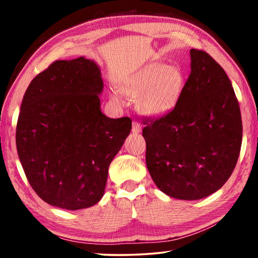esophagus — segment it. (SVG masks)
Here are the masks:
<instances>
[{"label": "esophagus", "instance_id": "1", "mask_svg": "<svg viewBox=\"0 0 258 258\" xmlns=\"http://www.w3.org/2000/svg\"><path fill=\"white\" fill-rule=\"evenodd\" d=\"M132 132H133L134 134H139L140 132H141V125L139 124V121H137V120H133Z\"/></svg>", "mask_w": 258, "mask_h": 258}]
</instances>
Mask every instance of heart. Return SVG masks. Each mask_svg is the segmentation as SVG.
Instances as JSON below:
<instances>
[{"mask_svg": "<svg viewBox=\"0 0 258 258\" xmlns=\"http://www.w3.org/2000/svg\"><path fill=\"white\" fill-rule=\"evenodd\" d=\"M184 78L180 69L163 63H151L128 77L120 90L127 97L139 98V107L149 116H161L171 111L180 99ZM115 102H120L117 93H112Z\"/></svg>", "mask_w": 258, "mask_h": 258, "instance_id": "heart-1", "label": "heart"}]
</instances>
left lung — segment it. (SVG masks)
I'll use <instances>...</instances> for the list:
<instances>
[{
	"mask_svg": "<svg viewBox=\"0 0 258 258\" xmlns=\"http://www.w3.org/2000/svg\"><path fill=\"white\" fill-rule=\"evenodd\" d=\"M191 73L177 103L145 118L146 163L169 197L197 200L221 189L237 165L242 141L239 102L224 69L207 52L191 49Z\"/></svg>",
	"mask_w": 258,
	"mask_h": 258,
	"instance_id": "obj_1",
	"label": "left lung"
}]
</instances>
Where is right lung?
<instances>
[{
    "instance_id": "right-lung-1",
    "label": "right lung",
    "mask_w": 258,
    "mask_h": 258,
    "mask_svg": "<svg viewBox=\"0 0 258 258\" xmlns=\"http://www.w3.org/2000/svg\"><path fill=\"white\" fill-rule=\"evenodd\" d=\"M102 90L100 68L84 56L54 61L26 90L17 151L30 186L52 206L77 211L93 206L104 194L109 165L132 119L103 115Z\"/></svg>"
}]
</instances>
